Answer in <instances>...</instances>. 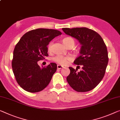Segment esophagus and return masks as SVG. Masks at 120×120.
I'll list each match as a JSON object with an SVG mask.
<instances>
[{
	"label": "esophagus",
	"instance_id": "34e87169",
	"mask_svg": "<svg viewBox=\"0 0 120 120\" xmlns=\"http://www.w3.org/2000/svg\"><path fill=\"white\" fill-rule=\"evenodd\" d=\"M57 68H58V69H61L62 68H64V66L60 65H57Z\"/></svg>",
	"mask_w": 120,
	"mask_h": 120
}]
</instances>
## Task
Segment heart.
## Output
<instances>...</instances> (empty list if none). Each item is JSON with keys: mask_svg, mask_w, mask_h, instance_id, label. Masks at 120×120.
Masks as SVG:
<instances>
[{"mask_svg": "<svg viewBox=\"0 0 120 120\" xmlns=\"http://www.w3.org/2000/svg\"><path fill=\"white\" fill-rule=\"evenodd\" d=\"M62 41H63V43L65 44L66 47H68V46L71 45H73V46H74L75 43L74 40L71 37H66L62 40ZM53 44V42H51L49 44V46H48V50L49 51H51L52 50ZM52 59L53 61L56 62L57 64H59L60 65L65 66L67 65L69 61L71 60V57L68 56H65V55L59 54L53 57Z\"/></svg>", "mask_w": 120, "mask_h": 120, "instance_id": "b5f03b06", "label": "heart"}]
</instances>
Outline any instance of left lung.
Returning a JSON list of instances; mask_svg holds the SVG:
<instances>
[{
	"label": "left lung",
	"mask_w": 120,
	"mask_h": 120,
	"mask_svg": "<svg viewBox=\"0 0 120 120\" xmlns=\"http://www.w3.org/2000/svg\"><path fill=\"white\" fill-rule=\"evenodd\" d=\"M66 34L77 39L81 45L80 55L74 60L82 70L69 67L70 74L67 81L78 92H86L97 86L105 75L108 62L107 46L97 32L86 27L63 28ZM80 67V66H79Z\"/></svg>",
	"instance_id": "left-lung-1"
}]
</instances>
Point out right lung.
Masks as SVG:
<instances>
[{
	"label": "right lung",
	"mask_w": 120,
	"mask_h": 120,
	"mask_svg": "<svg viewBox=\"0 0 120 120\" xmlns=\"http://www.w3.org/2000/svg\"><path fill=\"white\" fill-rule=\"evenodd\" d=\"M61 34L56 30L38 28L26 33L15 45L12 67L16 81L25 90L39 92L49 83L57 65L51 63L41 68L38 62L48 56L49 42Z\"/></svg>",
	"instance_id": "add662e5"
}]
</instances>
